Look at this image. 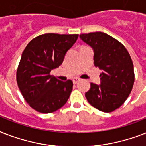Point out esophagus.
<instances>
[{"label":"esophagus","instance_id":"esophagus-1","mask_svg":"<svg viewBox=\"0 0 146 146\" xmlns=\"http://www.w3.org/2000/svg\"><path fill=\"white\" fill-rule=\"evenodd\" d=\"M79 81H80V79H79V78H74V79H73V82L74 84H76Z\"/></svg>","mask_w":146,"mask_h":146}]
</instances>
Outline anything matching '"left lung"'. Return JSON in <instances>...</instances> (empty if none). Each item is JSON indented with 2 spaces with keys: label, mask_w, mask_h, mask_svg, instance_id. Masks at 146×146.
Segmentation results:
<instances>
[{
  "label": "left lung",
  "mask_w": 146,
  "mask_h": 146,
  "mask_svg": "<svg viewBox=\"0 0 146 146\" xmlns=\"http://www.w3.org/2000/svg\"><path fill=\"white\" fill-rule=\"evenodd\" d=\"M80 38L94 50V64L102 72L101 84L92 82L86 98L92 106L110 113L120 108L133 86V64L123 45L102 32L81 34Z\"/></svg>",
  "instance_id": "left-lung-1"
}]
</instances>
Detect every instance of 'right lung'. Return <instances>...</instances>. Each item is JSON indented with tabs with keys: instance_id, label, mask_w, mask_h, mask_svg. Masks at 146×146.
Wrapping results in <instances>:
<instances>
[{
	"instance_id": "obj_1",
	"label": "right lung",
	"mask_w": 146,
	"mask_h": 146,
	"mask_svg": "<svg viewBox=\"0 0 146 146\" xmlns=\"http://www.w3.org/2000/svg\"><path fill=\"white\" fill-rule=\"evenodd\" d=\"M79 35L46 33L33 38L22 54L17 82L24 99L40 113L54 112L67 102L73 81L64 82L50 75L59 67Z\"/></svg>"
}]
</instances>
